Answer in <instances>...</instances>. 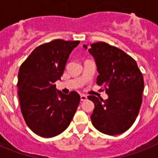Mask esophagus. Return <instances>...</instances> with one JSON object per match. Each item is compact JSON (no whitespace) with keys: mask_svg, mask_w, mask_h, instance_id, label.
Instances as JSON below:
<instances>
[{"mask_svg":"<svg viewBox=\"0 0 158 158\" xmlns=\"http://www.w3.org/2000/svg\"><path fill=\"white\" fill-rule=\"evenodd\" d=\"M86 99H87V96H85V95H81V101H84V100H85Z\"/></svg>","mask_w":158,"mask_h":158,"instance_id":"34e87169","label":"esophagus"}]
</instances>
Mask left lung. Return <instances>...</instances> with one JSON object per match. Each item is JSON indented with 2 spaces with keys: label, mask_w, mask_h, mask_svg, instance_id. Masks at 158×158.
<instances>
[{
  "label": "left lung",
  "mask_w": 158,
  "mask_h": 158,
  "mask_svg": "<svg viewBox=\"0 0 158 158\" xmlns=\"http://www.w3.org/2000/svg\"><path fill=\"white\" fill-rule=\"evenodd\" d=\"M83 47L87 49L86 45ZM89 52L94 58L99 73L96 83L108 95L105 100L88 96L95 104L92 123L106 135L123 133L139 115L144 89L142 73L134 58L104 42L91 44Z\"/></svg>",
  "instance_id": "1"
}]
</instances>
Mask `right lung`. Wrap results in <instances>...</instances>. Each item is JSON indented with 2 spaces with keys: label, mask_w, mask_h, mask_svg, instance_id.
I'll use <instances>...</instances> for the list:
<instances>
[{
  "label": "right lung",
  "mask_w": 158,
  "mask_h": 158,
  "mask_svg": "<svg viewBox=\"0 0 158 158\" xmlns=\"http://www.w3.org/2000/svg\"><path fill=\"white\" fill-rule=\"evenodd\" d=\"M80 41L55 40L36 47L22 63L18 73V96L25 123L35 134L52 138L70 123L80 95L57 92L69 54Z\"/></svg>",
  "instance_id": "add662e5"
}]
</instances>
